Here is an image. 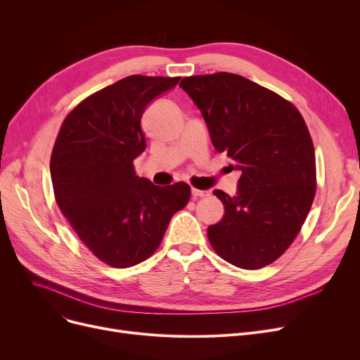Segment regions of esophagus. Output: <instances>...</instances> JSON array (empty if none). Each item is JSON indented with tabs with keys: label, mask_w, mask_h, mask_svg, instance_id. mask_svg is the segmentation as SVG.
<instances>
[{
	"label": "esophagus",
	"mask_w": 360,
	"mask_h": 360,
	"mask_svg": "<svg viewBox=\"0 0 360 360\" xmlns=\"http://www.w3.org/2000/svg\"><path fill=\"white\" fill-rule=\"evenodd\" d=\"M191 193H193V198H194V200H197V198H202V197H207V195H210V193H209V191L197 190V188H193Z\"/></svg>",
	"instance_id": "34e87169"
}]
</instances>
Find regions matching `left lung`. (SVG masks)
Masks as SVG:
<instances>
[{
	"instance_id": "obj_1",
	"label": "left lung",
	"mask_w": 360,
	"mask_h": 360,
	"mask_svg": "<svg viewBox=\"0 0 360 360\" xmlns=\"http://www.w3.org/2000/svg\"><path fill=\"white\" fill-rule=\"evenodd\" d=\"M209 127L212 143L239 169L236 197L216 190L224 216L207 229L216 254L257 270L286 252L305 223L316 193L315 150L297 108L242 75L184 77Z\"/></svg>"
}]
</instances>
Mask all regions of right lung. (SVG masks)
I'll use <instances>...</instances> for the list:
<instances>
[{"label":"right lung","instance_id":"right-lung-1","mask_svg":"<svg viewBox=\"0 0 360 360\" xmlns=\"http://www.w3.org/2000/svg\"><path fill=\"white\" fill-rule=\"evenodd\" d=\"M181 77L129 75L75 106L51 155L55 201L74 232L102 262L127 269L155 254L191 186L139 178L134 159L146 148V106Z\"/></svg>","mask_w":360,"mask_h":360}]
</instances>
